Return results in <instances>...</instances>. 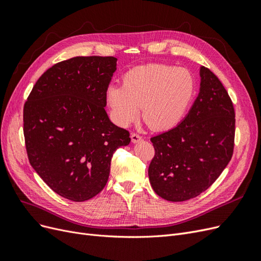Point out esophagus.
<instances>
[{
    "instance_id": "1",
    "label": "esophagus",
    "mask_w": 261,
    "mask_h": 261,
    "mask_svg": "<svg viewBox=\"0 0 261 261\" xmlns=\"http://www.w3.org/2000/svg\"><path fill=\"white\" fill-rule=\"evenodd\" d=\"M130 138H132V143H133V144H137V143H139V141L143 140V137L139 136L138 134H135V133L132 134Z\"/></svg>"
}]
</instances>
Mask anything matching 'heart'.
Wrapping results in <instances>:
<instances>
[{"mask_svg":"<svg viewBox=\"0 0 261 261\" xmlns=\"http://www.w3.org/2000/svg\"><path fill=\"white\" fill-rule=\"evenodd\" d=\"M195 93V81L185 68L148 64L128 70L123 86L110 85L106 99L113 122L127 127L143 108V118L153 130L171 129L181 121Z\"/></svg>","mask_w":261,"mask_h":261,"instance_id":"b5f03b06","label":"heart"}]
</instances>
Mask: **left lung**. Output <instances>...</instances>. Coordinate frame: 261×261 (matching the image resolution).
Returning <instances> with one entry per match:
<instances>
[{
	"mask_svg": "<svg viewBox=\"0 0 261 261\" xmlns=\"http://www.w3.org/2000/svg\"><path fill=\"white\" fill-rule=\"evenodd\" d=\"M198 97L176 127L154 136L148 175L153 191L169 201H185L208 189L230 162L235 113L228 93L201 66Z\"/></svg>",
	"mask_w": 261,
	"mask_h": 261,
	"instance_id": "1",
	"label": "left lung"
}]
</instances>
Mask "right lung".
Wrapping results in <instances>:
<instances>
[{"label":"right lung","instance_id":"obj_1","mask_svg":"<svg viewBox=\"0 0 261 261\" xmlns=\"http://www.w3.org/2000/svg\"><path fill=\"white\" fill-rule=\"evenodd\" d=\"M113 57H77L53 65L37 81L23 107L28 159L53 192L85 201L105 188L112 155L129 133L106 112L116 70Z\"/></svg>","mask_w":261,"mask_h":261}]
</instances>
